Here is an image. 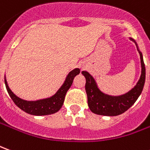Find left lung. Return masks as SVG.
Listing matches in <instances>:
<instances>
[{
  "mask_svg": "<svg viewBox=\"0 0 150 150\" xmlns=\"http://www.w3.org/2000/svg\"><path fill=\"white\" fill-rule=\"evenodd\" d=\"M137 47L140 53L141 66V74L140 79L132 89L127 93L119 95L112 96L103 93L99 88L95 79L88 71H82L83 75L86 79L85 90L88 97V105L90 110L99 115L105 116H117L124 113L136 102L140 97L144 88L145 81V67H144L143 55L136 40L129 37Z\"/></svg>",
  "mask_w": 150,
  "mask_h": 150,
  "instance_id": "1",
  "label": "left lung"
}]
</instances>
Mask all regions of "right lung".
Masks as SVG:
<instances>
[{"label":"right lung","instance_id":"right-lung-1","mask_svg":"<svg viewBox=\"0 0 150 150\" xmlns=\"http://www.w3.org/2000/svg\"><path fill=\"white\" fill-rule=\"evenodd\" d=\"M79 72H80L79 68H75L72 70L71 71L68 73L63 83L53 96L36 100H24L16 96L9 88L6 75H5V83L9 97H11L14 104L18 108H20L22 110H23L29 115H35V116L52 115L58 111L62 108L64 102L67 92L71 88L74 78L79 74Z\"/></svg>","mask_w":150,"mask_h":150}]
</instances>
